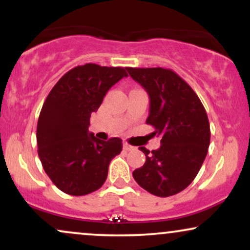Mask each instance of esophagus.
I'll return each instance as SVG.
<instances>
[{
	"label": "esophagus",
	"mask_w": 250,
	"mask_h": 250,
	"mask_svg": "<svg viewBox=\"0 0 250 250\" xmlns=\"http://www.w3.org/2000/svg\"><path fill=\"white\" fill-rule=\"evenodd\" d=\"M123 149H125V150H133L134 147L129 145L128 142H123Z\"/></svg>",
	"instance_id": "obj_1"
}]
</instances>
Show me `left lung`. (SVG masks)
<instances>
[{
    "label": "left lung",
    "mask_w": 250,
    "mask_h": 250,
    "mask_svg": "<svg viewBox=\"0 0 250 250\" xmlns=\"http://www.w3.org/2000/svg\"><path fill=\"white\" fill-rule=\"evenodd\" d=\"M129 75L147 90L149 116L146 123L161 136V147L146 155L135 181L160 197L175 195L193 182L210 143V127L199 96L182 77L165 68H127Z\"/></svg>",
    "instance_id": "1"
}]
</instances>
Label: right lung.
Returning a JSON list of instances; mask_svg holds the SVG:
<instances>
[{
  "instance_id": "obj_1",
  "label": "right lung",
  "mask_w": 250,
  "mask_h": 250,
  "mask_svg": "<svg viewBox=\"0 0 250 250\" xmlns=\"http://www.w3.org/2000/svg\"><path fill=\"white\" fill-rule=\"evenodd\" d=\"M128 76L122 67L95 63L77 65L51 89L37 121V153L45 174L63 193L82 196L102 187L111 160L121 153L122 140L108 141L89 134L91 113L107 91Z\"/></svg>"
}]
</instances>
